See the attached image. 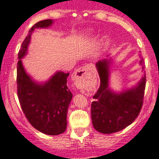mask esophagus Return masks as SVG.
<instances>
[{
	"label": "esophagus",
	"mask_w": 159,
	"mask_h": 159,
	"mask_svg": "<svg viewBox=\"0 0 159 159\" xmlns=\"http://www.w3.org/2000/svg\"><path fill=\"white\" fill-rule=\"evenodd\" d=\"M90 66L86 65L85 66L80 67V68L77 69L76 72H75V76L76 77H87L89 76V70L90 68Z\"/></svg>",
	"instance_id": "1"
}]
</instances>
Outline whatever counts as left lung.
Returning <instances> with one entry per match:
<instances>
[{
  "label": "left lung",
  "instance_id": "left-lung-1",
  "mask_svg": "<svg viewBox=\"0 0 159 159\" xmlns=\"http://www.w3.org/2000/svg\"><path fill=\"white\" fill-rule=\"evenodd\" d=\"M111 60L99 61L96 66L100 85L91 103V117L93 128L103 134H112L124 129L133 123L140 114L144 101L145 75L135 87L120 93L108 87ZM143 65V60L140 61ZM144 70V67H143Z\"/></svg>",
  "mask_w": 159,
  "mask_h": 159
}]
</instances>
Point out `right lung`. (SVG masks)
<instances>
[{"instance_id":"obj_1","label":"right lung","mask_w":159,"mask_h":159,"mask_svg":"<svg viewBox=\"0 0 159 159\" xmlns=\"http://www.w3.org/2000/svg\"><path fill=\"white\" fill-rule=\"evenodd\" d=\"M52 23V20L46 19L34 24L22 42L17 65V93L28 122L40 132L58 135L66 129L67 111L73 97L67 86L70 73L57 72L46 83L39 84L27 74L21 62L28 51L32 31L35 28H48Z\"/></svg>"}]
</instances>
